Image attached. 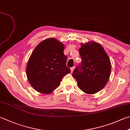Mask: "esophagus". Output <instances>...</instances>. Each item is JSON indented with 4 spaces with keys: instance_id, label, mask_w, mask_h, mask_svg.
I'll return each mask as SVG.
<instances>
[{
    "instance_id": "esophagus-1",
    "label": "esophagus",
    "mask_w": 130,
    "mask_h": 130,
    "mask_svg": "<svg viewBox=\"0 0 130 130\" xmlns=\"http://www.w3.org/2000/svg\"><path fill=\"white\" fill-rule=\"evenodd\" d=\"M74 69H75V67H73L70 68V70H71V72H73V71H74Z\"/></svg>"
}]
</instances>
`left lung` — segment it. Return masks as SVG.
Wrapping results in <instances>:
<instances>
[{
    "mask_svg": "<svg viewBox=\"0 0 130 130\" xmlns=\"http://www.w3.org/2000/svg\"><path fill=\"white\" fill-rule=\"evenodd\" d=\"M79 52L82 62L75 68L73 77L84 93H97L104 88L109 78L110 58L102 45L95 42L81 44Z\"/></svg>",
    "mask_w": 130,
    "mask_h": 130,
    "instance_id": "left-lung-1",
    "label": "left lung"
}]
</instances>
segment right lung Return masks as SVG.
I'll return each mask as SVG.
<instances>
[{"instance_id":"add662e5","label":"right lung","mask_w":130,"mask_h":130,"mask_svg":"<svg viewBox=\"0 0 130 130\" xmlns=\"http://www.w3.org/2000/svg\"><path fill=\"white\" fill-rule=\"evenodd\" d=\"M63 50L61 42L50 38L41 41L32 53L26 73L30 84L39 93L50 94L60 86L64 75L70 73Z\"/></svg>"}]
</instances>
